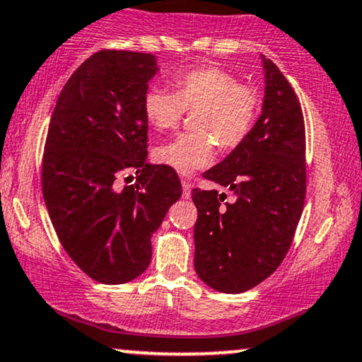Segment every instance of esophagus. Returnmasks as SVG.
Listing matches in <instances>:
<instances>
[{
    "instance_id": "1",
    "label": "esophagus",
    "mask_w": 362,
    "mask_h": 362,
    "mask_svg": "<svg viewBox=\"0 0 362 362\" xmlns=\"http://www.w3.org/2000/svg\"><path fill=\"white\" fill-rule=\"evenodd\" d=\"M182 197L184 199H190V190H192V184H190V180H187V178H182Z\"/></svg>"
}]
</instances>
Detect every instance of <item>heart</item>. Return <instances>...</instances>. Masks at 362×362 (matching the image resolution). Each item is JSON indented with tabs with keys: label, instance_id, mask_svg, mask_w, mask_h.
Listing matches in <instances>:
<instances>
[{
	"label": "heart",
	"instance_id": "heart-1",
	"mask_svg": "<svg viewBox=\"0 0 362 362\" xmlns=\"http://www.w3.org/2000/svg\"><path fill=\"white\" fill-rule=\"evenodd\" d=\"M172 93L151 86L143 95V112L156 131H172L180 124L184 112H195V132L177 136L156 148L161 165L178 173H192L209 167L214 144L221 151L238 148L255 126L260 112V93L255 86L240 83L228 69L199 66L173 74Z\"/></svg>",
	"mask_w": 362,
	"mask_h": 362
}]
</instances>
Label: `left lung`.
<instances>
[{"mask_svg": "<svg viewBox=\"0 0 362 362\" xmlns=\"http://www.w3.org/2000/svg\"><path fill=\"white\" fill-rule=\"evenodd\" d=\"M264 59L265 97L248 138L206 180L226 187L192 190L197 207L194 267L202 282L236 294L267 279L284 260L300 223L306 194L305 119L293 86Z\"/></svg>", "mask_w": 362, "mask_h": 362, "instance_id": "obj_1", "label": "left lung"}]
</instances>
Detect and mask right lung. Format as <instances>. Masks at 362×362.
Masks as SVG:
<instances>
[{
    "instance_id": "right-lung-1",
    "label": "right lung",
    "mask_w": 362,
    "mask_h": 362,
    "mask_svg": "<svg viewBox=\"0 0 362 362\" xmlns=\"http://www.w3.org/2000/svg\"><path fill=\"white\" fill-rule=\"evenodd\" d=\"M156 71L153 54L103 49L71 74L51 115L42 156L49 218L66 253L102 284L146 271L151 235L182 195L173 168L148 163L143 95ZM131 171L135 184L122 187Z\"/></svg>"
}]
</instances>
